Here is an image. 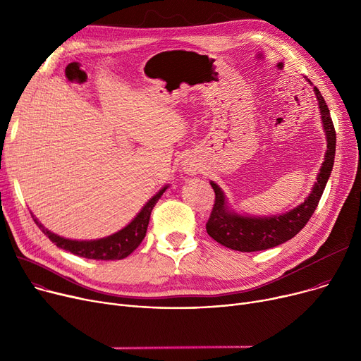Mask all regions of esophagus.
Segmentation results:
<instances>
[{
	"label": "esophagus",
	"instance_id": "esophagus-1",
	"mask_svg": "<svg viewBox=\"0 0 361 361\" xmlns=\"http://www.w3.org/2000/svg\"><path fill=\"white\" fill-rule=\"evenodd\" d=\"M183 169L187 174H196L199 171V162L195 158H185L183 161Z\"/></svg>",
	"mask_w": 361,
	"mask_h": 361
}]
</instances>
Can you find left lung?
<instances>
[{
	"mask_svg": "<svg viewBox=\"0 0 361 361\" xmlns=\"http://www.w3.org/2000/svg\"><path fill=\"white\" fill-rule=\"evenodd\" d=\"M307 82L310 80L307 79ZM313 90L319 104L322 126H324L325 130L326 152L310 195L305 199V202L286 214L271 216H250L241 215L235 212L233 207H230L222 188L215 181H211L215 192V204L209 221L206 222V231L215 241L225 245V247L237 252H259L275 247V245H279L295 237L305 228V225L316 211L334 166L336 136L331 112L324 97H322L316 86Z\"/></svg>",
	"mask_w": 361,
	"mask_h": 361,
	"instance_id": "8db88e82",
	"label": "left lung"
}]
</instances>
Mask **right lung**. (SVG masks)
Wrapping results in <instances>:
<instances>
[{"mask_svg":"<svg viewBox=\"0 0 361 361\" xmlns=\"http://www.w3.org/2000/svg\"><path fill=\"white\" fill-rule=\"evenodd\" d=\"M168 188V184L164 185L161 190L146 202V204L142 207L140 212L128 222L124 228L120 231L114 233L108 237L104 238H97V240H71L61 237L59 234H55L49 231L48 228L37 221L33 215V221L36 225L39 226L42 233L52 241L55 243L56 247H60L66 252H70L73 255H78L80 257L86 259H97V260H120L127 257L130 253L135 252L142 240L146 235V230L149 225V218L152 214V209H154L157 202L161 199L164 192Z\"/></svg>","mask_w":361,"mask_h":361,"instance_id":"1","label":"right lung"}]
</instances>
